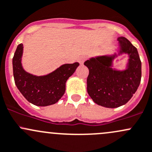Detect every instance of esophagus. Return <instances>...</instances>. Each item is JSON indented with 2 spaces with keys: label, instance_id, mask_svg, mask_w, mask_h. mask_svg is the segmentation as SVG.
Returning a JSON list of instances; mask_svg holds the SVG:
<instances>
[{
  "label": "esophagus",
  "instance_id": "esophagus-1",
  "mask_svg": "<svg viewBox=\"0 0 152 152\" xmlns=\"http://www.w3.org/2000/svg\"><path fill=\"white\" fill-rule=\"evenodd\" d=\"M86 60V56H80V57L78 58V62H79L80 64H83Z\"/></svg>",
  "mask_w": 152,
  "mask_h": 152
}]
</instances>
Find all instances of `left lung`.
Wrapping results in <instances>:
<instances>
[{"label":"left lung","instance_id":"obj_1","mask_svg":"<svg viewBox=\"0 0 152 152\" xmlns=\"http://www.w3.org/2000/svg\"><path fill=\"white\" fill-rule=\"evenodd\" d=\"M118 54L99 56L85 61L89 69L87 91L96 104L115 108L126 104L132 98L141 80V61L137 48L125 37H118ZM122 54L129 56L127 68H112V61Z\"/></svg>","mask_w":152,"mask_h":152}]
</instances>
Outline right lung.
Segmentation results:
<instances>
[{"label":"right lung","mask_w":152,"mask_h":152,"mask_svg":"<svg viewBox=\"0 0 152 152\" xmlns=\"http://www.w3.org/2000/svg\"><path fill=\"white\" fill-rule=\"evenodd\" d=\"M23 45L20 44L12 60L15 85L20 93L34 105L44 107L57 102L64 94L66 80L75 72L79 63L66 64L50 74L37 76L23 69Z\"/></svg>","instance_id":"obj_1"}]
</instances>
